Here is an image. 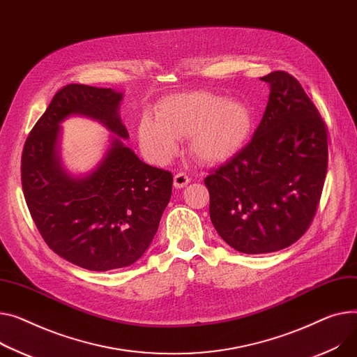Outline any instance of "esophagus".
Here are the masks:
<instances>
[{"instance_id": "34e87169", "label": "esophagus", "mask_w": 357, "mask_h": 357, "mask_svg": "<svg viewBox=\"0 0 357 357\" xmlns=\"http://www.w3.org/2000/svg\"><path fill=\"white\" fill-rule=\"evenodd\" d=\"M189 182H191V179H189V176L186 174H183V172H179V174H176L174 176V186L176 189H181V188L186 186Z\"/></svg>"}]
</instances>
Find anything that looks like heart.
I'll return each instance as SVG.
<instances>
[{
  "mask_svg": "<svg viewBox=\"0 0 357 357\" xmlns=\"http://www.w3.org/2000/svg\"><path fill=\"white\" fill-rule=\"evenodd\" d=\"M252 128L251 109L238 99L211 91H186L165 98L156 117L140 119L137 136L144 152L156 163H166L189 137L192 156L208 165L231 159L244 146Z\"/></svg>",
  "mask_w": 357,
  "mask_h": 357,
  "instance_id": "heart-1",
  "label": "heart"
}]
</instances>
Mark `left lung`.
<instances>
[{"label":"left lung","mask_w":357,"mask_h":357,"mask_svg":"<svg viewBox=\"0 0 357 357\" xmlns=\"http://www.w3.org/2000/svg\"><path fill=\"white\" fill-rule=\"evenodd\" d=\"M261 80L270 96L251 142L204 181L213 227L244 254L296 243L313 221L327 172V129L301 84L286 71Z\"/></svg>","instance_id":"obj_1"}]
</instances>
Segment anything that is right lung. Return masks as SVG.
<instances>
[{
	"instance_id": "1",
	"label": "right lung",
	"mask_w": 357,
	"mask_h": 357,
	"mask_svg": "<svg viewBox=\"0 0 357 357\" xmlns=\"http://www.w3.org/2000/svg\"><path fill=\"white\" fill-rule=\"evenodd\" d=\"M123 93L67 84L30 132L21 158L24 198L47 243L90 271L129 267L145 254L172 194V174L142 162L125 146L119 116ZM70 115L98 120L114 135L97 165L71 176L59 158V125Z\"/></svg>"
}]
</instances>
